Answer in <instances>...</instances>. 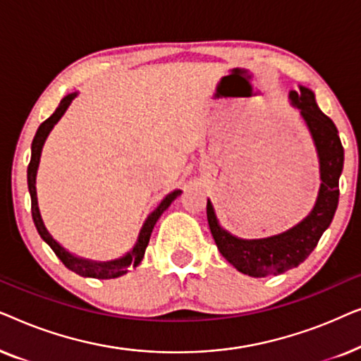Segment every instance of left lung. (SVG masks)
<instances>
[{
	"label": "left lung",
	"mask_w": 361,
	"mask_h": 361,
	"mask_svg": "<svg viewBox=\"0 0 361 361\" xmlns=\"http://www.w3.org/2000/svg\"><path fill=\"white\" fill-rule=\"evenodd\" d=\"M289 98L307 125L319 156L322 184L312 212L300 224L284 233L261 240H243L231 235L219 224L214 205L207 200V220L221 256L240 273L253 278L283 274L304 263L317 246L320 236L332 224L338 205V179L343 169V146L337 126L320 111L314 92L309 88L299 87V92L289 93Z\"/></svg>",
	"instance_id": "1"
}]
</instances>
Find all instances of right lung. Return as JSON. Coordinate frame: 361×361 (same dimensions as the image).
Here are the masks:
<instances>
[{"mask_svg":"<svg viewBox=\"0 0 361 361\" xmlns=\"http://www.w3.org/2000/svg\"><path fill=\"white\" fill-rule=\"evenodd\" d=\"M75 97H77V93H71V95L63 97L61 103H59L57 110L54 111L41 126H39L36 136H34V140H32L31 162H29V166H27V187H29V194H31L32 220L39 231V235H41V238L46 241L49 246H51L54 253L59 256V259H61L68 269L73 271V273H77L78 276H85V278H95V279L120 278V276L128 273V268H130V266H137L141 263L142 256H145L146 246H147V243H149L152 228H154L156 221L159 220V216L162 214H164V210L167 209V207H169L172 202H174L177 197L180 195L182 190L171 192V194L166 195V199L162 200L159 205H157V209L147 215L146 221L142 224L141 230H140V235H137L136 245L133 246V250L130 251V253H126L120 259L106 261V263H97V261L83 259V258H78V256H73L71 251H67L62 245H59L57 241L52 238V235L47 231L46 225H44V221H42L41 212H39L37 194H36V174H37V167H39V159H41V151H42L44 141H46V137L49 133H51L54 125L61 120L62 115L68 108V105H71V102Z\"/></svg>","mask_w":361,"mask_h":361,"instance_id":"right-lung-1","label":"right lung"}]
</instances>
